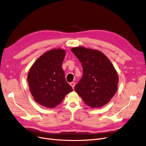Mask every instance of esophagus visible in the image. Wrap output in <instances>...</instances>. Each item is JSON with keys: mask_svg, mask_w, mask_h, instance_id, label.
Instances as JSON below:
<instances>
[{"mask_svg": "<svg viewBox=\"0 0 146 146\" xmlns=\"http://www.w3.org/2000/svg\"><path fill=\"white\" fill-rule=\"evenodd\" d=\"M70 85L72 87L73 89H74V86H75V83H74V82H71V83H70Z\"/></svg>", "mask_w": 146, "mask_h": 146, "instance_id": "1", "label": "esophagus"}]
</instances>
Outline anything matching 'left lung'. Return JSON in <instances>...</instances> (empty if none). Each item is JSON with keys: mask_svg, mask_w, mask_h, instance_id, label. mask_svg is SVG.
<instances>
[{"mask_svg": "<svg viewBox=\"0 0 146 146\" xmlns=\"http://www.w3.org/2000/svg\"><path fill=\"white\" fill-rule=\"evenodd\" d=\"M83 68V77L74 90L91 108L108 104L117 90L116 70L107 56L92 48L78 46L71 48Z\"/></svg>", "mask_w": 146, "mask_h": 146, "instance_id": "8db88e82", "label": "left lung"}]
</instances>
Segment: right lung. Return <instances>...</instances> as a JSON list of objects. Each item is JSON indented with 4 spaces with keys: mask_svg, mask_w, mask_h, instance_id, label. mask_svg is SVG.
<instances>
[{
    "mask_svg": "<svg viewBox=\"0 0 146 146\" xmlns=\"http://www.w3.org/2000/svg\"><path fill=\"white\" fill-rule=\"evenodd\" d=\"M65 55L63 48L49 50L39 56L29 69V90L34 100L43 107H56L66 94L72 91L66 81L62 68Z\"/></svg>",
    "mask_w": 146,
    "mask_h": 146,
    "instance_id": "right-lung-1",
    "label": "right lung"
}]
</instances>
